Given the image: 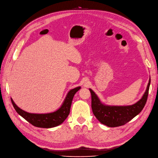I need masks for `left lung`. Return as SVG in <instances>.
Instances as JSON below:
<instances>
[{
	"instance_id": "obj_1",
	"label": "left lung",
	"mask_w": 158,
	"mask_h": 158,
	"mask_svg": "<svg viewBox=\"0 0 158 158\" xmlns=\"http://www.w3.org/2000/svg\"><path fill=\"white\" fill-rule=\"evenodd\" d=\"M149 79L146 89L140 100L130 106H108L102 103L92 89V109L98 120L109 127H117L126 123L139 114L145 106L150 85Z\"/></svg>"
}]
</instances>
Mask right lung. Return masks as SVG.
Returning a JSON list of instances; mask_svg holds the SVG:
<instances>
[{"instance_id":"1","label":"right lung","mask_w":158,"mask_h":158,"mask_svg":"<svg viewBox=\"0 0 158 158\" xmlns=\"http://www.w3.org/2000/svg\"><path fill=\"white\" fill-rule=\"evenodd\" d=\"M81 88L80 86L71 89L66 94L65 99L60 107L56 111L47 113H32L23 111L14 103L12 98L11 102L16 111L32 125L40 127L49 128L61 125L68 117L72 102L74 94Z\"/></svg>"}]
</instances>
